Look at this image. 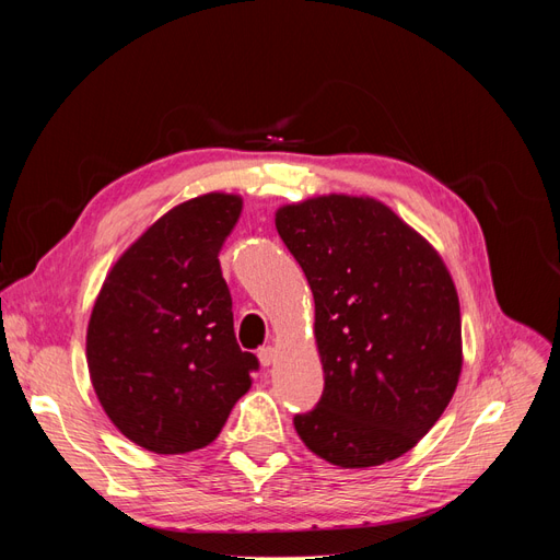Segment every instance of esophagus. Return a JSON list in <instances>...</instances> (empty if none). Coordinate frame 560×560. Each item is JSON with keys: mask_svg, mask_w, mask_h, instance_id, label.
<instances>
[{"mask_svg": "<svg viewBox=\"0 0 560 560\" xmlns=\"http://www.w3.org/2000/svg\"><path fill=\"white\" fill-rule=\"evenodd\" d=\"M276 360H278V350H276L273 346H264V348H259V362H261L264 366L276 364Z\"/></svg>", "mask_w": 560, "mask_h": 560, "instance_id": "obj_1", "label": "esophagus"}]
</instances>
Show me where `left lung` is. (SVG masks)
I'll list each match as a JSON object with an SVG mask.
<instances>
[{"label": "left lung", "instance_id": "obj_1", "mask_svg": "<svg viewBox=\"0 0 560 560\" xmlns=\"http://www.w3.org/2000/svg\"><path fill=\"white\" fill-rule=\"evenodd\" d=\"M315 299L325 389L294 428L315 455L358 469L411 451L463 369L460 303L436 249L374 198L319 196L276 212Z\"/></svg>", "mask_w": 560, "mask_h": 560}]
</instances>
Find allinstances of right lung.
Listing matches in <instances>:
<instances>
[{"label":"right lung","instance_id":"obj_1","mask_svg":"<svg viewBox=\"0 0 560 560\" xmlns=\"http://www.w3.org/2000/svg\"><path fill=\"white\" fill-rule=\"evenodd\" d=\"M241 210L229 194L182 202L121 254L95 299L86 334L95 395L147 451L214 442L259 369L235 341L217 259Z\"/></svg>","mask_w":560,"mask_h":560}]
</instances>
